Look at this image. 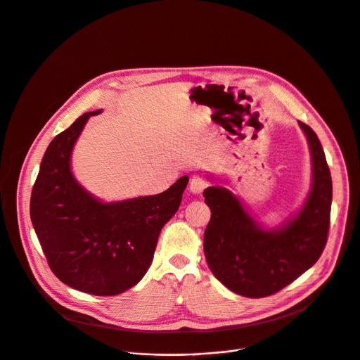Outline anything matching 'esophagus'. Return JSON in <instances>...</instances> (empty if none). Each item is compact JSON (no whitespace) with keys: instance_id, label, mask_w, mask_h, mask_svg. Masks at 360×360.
<instances>
[{"instance_id":"obj_1","label":"esophagus","mask_w":360,"mask_h":360,"mask_svg":"<svg viewBox=\"0 0 360 360\" xmlns=\"http://www.w3.org/2000/svg\"><path fill=\"white\" fill-rule=\"evenodd\" d=\"M207 186H208L207 180L201 176H193L190 180V191L193 194H201Z\"/></svg>"}]
</instances>
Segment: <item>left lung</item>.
Masks as SVG:
<instances>
[{
	"instance_id": "obj_1",
	"label": "left lung",
	"mask_w": 360,
	"mask_h": 360,
	"mask_svg": "<svg viewBox=\"0 0 360 360\" xmlns=\"http://www.w3.org/2000/svg\"><path fill=\"white\" fill-rule=\"evenodd\" d=\"M298 123L311 152L312 184L290 220L265 229L230 190L211 186L202 193L211 210L204 231L207 264L230 291L247 298H264L290 285L319 259L328 240L330 172L316 133Z\"/></svg>"
}]
</instances>
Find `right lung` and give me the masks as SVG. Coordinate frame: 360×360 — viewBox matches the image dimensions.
Wrapping results in <instances>:
<instances>
[{"label": "right lung", "mask_w": 360, "mask_h": 360, "mask_svg": "<svg viewBox=\"0 0 360 360\" xmlns=\"http://www.w3.org/2000/svg\"><path fill=\"white\" fill-rule=\"evenodd\" d=\"M79 116L51 143L35 180L30 214L52 272L70 288L112 297L148 272L165 224L180 207L188 177L160 194L105 202L70 169L72 150L88 119Z\"/></svg>", "instance_id": "obj_1"}]
</instances>
